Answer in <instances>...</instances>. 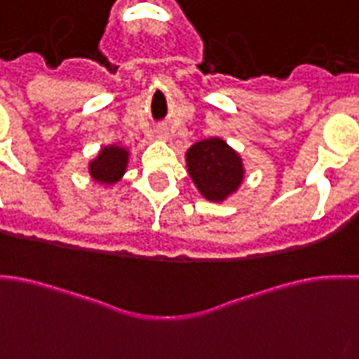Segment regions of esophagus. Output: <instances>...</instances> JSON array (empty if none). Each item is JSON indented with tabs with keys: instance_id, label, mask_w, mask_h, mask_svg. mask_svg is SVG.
Instances as JSON below:
<instances>
[{
	"instance_id": "1",
	"label": "esophagus",
	"mask_w": 359,
	"mask_h": 359,
	"mask_svg": "<svg viewBox=\"0 0 359 359\" xmlns=\"http://www.w3.org/2000/svg\"><path fill=\"white\" fill-rule=\"evenodd\" d=\"M158 137H159V139H167V131H165V129H159Z\"/></svg>"
}]
</instances>
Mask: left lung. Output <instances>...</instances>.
Returning <instances> with one entry per match:
<instances>
[{"instance_id": "left-lung-1", "label": "left lung", "mask_w": 359, "mask_h": 359, "mask_svg": "<svg viewBox=\"0 0 359 359\" xmlns=\"http://www.w3.org/2000/svg\"><path fill=\"white\" fill-rule=\"evenodd\" d=\"M187 167L196 188L209 201H224L243 182L240 154L219 137L200 140L188 148Z\"/></svg>"}]
</instances>
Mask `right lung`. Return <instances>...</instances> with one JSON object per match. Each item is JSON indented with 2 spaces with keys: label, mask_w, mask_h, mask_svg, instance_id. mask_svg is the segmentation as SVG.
I'll return each mask as SVG.
<instances>
[{
  "label": "right lung",
  "mask_w": 359,
  "mask_h": 359,
  "mask_svg": "<svg viewBox=\"0 0 359 359\" xmlns=\"http://www.w3.org/2000/svg\"><path fill=\"white\" fill-rule=\"evenodd\" d=\"M129 163V152L123 146L110 144L104 146L95 159L89 163V172L93 180H97L100 184H116Z\"/></svg>",
  "instance_id": "right-lung-1"
}]
</instances>
